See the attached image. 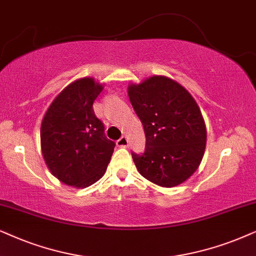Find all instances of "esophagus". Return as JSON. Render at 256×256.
Here are the masks:
<instances>
[{
    "label": "esophagus",
    "mask_w": 256,
    "mask_h": 256,
    "mask_svg": "<svg viewBox=\"0 0 256 256\" xmlns=\"http://www.w3.org/2000/svg\"><path fill=\"white\" fill-rule=\"evenodd\" d=\"M117 145L120 146V148H128V137H125V136H122V137L117 140Z\"/></svg>",
    "instance_id": "1"
}]
</instances>
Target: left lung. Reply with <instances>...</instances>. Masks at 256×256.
Returning a JSON list of instances; mask_svg holds the SVG:
<instances>
[{
	"label": "left lung",
	"mask_w": 256,
	"mask_h": 256,
	"mask_svg": "<svg viewBox=\"0 0 256 256\" xmlns=\"http://www.w3.org/2000/svg\"><path fill=\"white\" fill-rule=\"evenodd\" d=\"M128 91L146 137L144 153L132 152L136 168L156 185H180L199 168L206 148V126L196 102L165 76L131 84Z\"/></svg>",
	"instance_id": "8db88e82"
}]
</instances>
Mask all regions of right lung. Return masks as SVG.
<instances>
[{"label":"right lung","mask_w":256,"mask_h":256,"mask_svg":"<svg viewBox=\"0 0 256 256\" xmlns=\"http://www.w3.org/2000/svg\"><path fill=\"white\" fill-rule=\"evenodd\" d=\"M103 88L94 78L74 80L54 98L40 126V146L50 172L77 188L104 176L116 146L92 106Z\"/></svg>","instance_id":"right-lung-1"}]
</instances>
